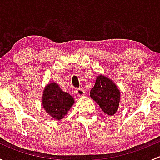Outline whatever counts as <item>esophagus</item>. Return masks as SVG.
<instances>
[{"label":"esophagus","mask_w":160,"mask_h":160,"mask_svg":"<svg viewBox=\"0 0 160 160\" xmlns=\"http://www.w3.org/2000/svg\"><path fill=\"white\" fill-rule=\"evenodd\" d=\"M76 93H77V95L78 97H83L85 95V91L84 90L82 89V88H79V89H77L76 90Z\"/></svg>","instance_id":"34e87169"}]
</instances>
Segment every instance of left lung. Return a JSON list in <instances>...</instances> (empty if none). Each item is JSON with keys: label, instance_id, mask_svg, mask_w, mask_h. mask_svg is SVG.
Here are the masks:
<instances>
[{"label": "left lung", "instance_id": "obj_1", "mask_svg": "<svg viewBox=\"0 0 160 160\" xmlns=\"http://www.w3.org/2000/svg\"><path fill=\"white\" fill-rule=\"evenodd\" d=\"M90 95L106 114L113 115L118 109L121 93L115 83L105 76L97 77Z\"/></svg>", "mask_w": 160, "mask_h": 160}]
</instances>
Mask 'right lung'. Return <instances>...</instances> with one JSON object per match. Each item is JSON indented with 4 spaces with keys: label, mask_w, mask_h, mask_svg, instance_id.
Masks as SVG:
<instances>
[{
    "label": "right lung",
    "mask_w": 160,
    "mask_h": 160,
    "mask_svg": "<svg viewBox=\"0 0 160 160\" xmlns=\"http://www.w3.org/2000/svg\"><path fill=\"white\" fill-rule=\"evenodd\" d=\"M70 94L61 90L56 83H49L43 90L42 106L45 111L56 120H60L73 105Z\"/></svg>",
    "instance_id": "right-lung-1"
}]
</instances>
